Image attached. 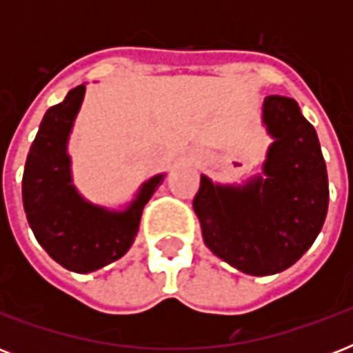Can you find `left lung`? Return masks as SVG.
<instances>
[{
	"label": "left lung",
	"instance_id": "1",
	"mask_svg": "<svg viewBox=\"0 0 353 353\" xmlns=\"http://www.w3.org/2000/svg\"><path fill=\"white\" fill-rule=\"evenodd\" d=\"M269 144L262 172L238 183L201 174L194 198L205 245L252 276L291 268L312 247L328 212V172L315 128L290 97L262 104Z\"/></svg>",
	"mask_w": 353,
	"mask_h": 353
}]
</instances>
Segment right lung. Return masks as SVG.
Instances as JSON below:
<instances>
[{"instance_id": "add662e5", "label": "right lung", "mask_w": 353, "mask_h": 353, "mask_svg": "<svg viewBox=\"0 0 353 353\" xmlns=\"http://www.w3.org/2000/svg\"><path fill=\"white\" fill-rule=\"evenodd\" d=\"M84 95L85 84H80L47 110L21 181L25 214L38 243L54 262L80 274L93 273L126 254L137 236L144 205L166 176L163 172L150 177L121 209L85 199L74 187L68 152Z\"/></svg>"}]
</instances>
